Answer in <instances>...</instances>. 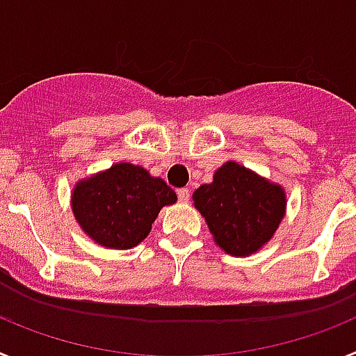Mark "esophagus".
<instances>
[{
    "label": "esophagus",
    "instance_id": "1",
    "mask_svg": "<svg viewBox=\"0 0 356 356\" xmlns=\"http://www.w3.org/2000/svg\"><path fill=\"white\" fill-rule=\"evenodd\" d=\"M178 200H180L181 203H187V201L191 200V191H188V188H178Z\"/></svg>",
    "mask_w": 356,
    "mask_h": 356
}]
</instances>
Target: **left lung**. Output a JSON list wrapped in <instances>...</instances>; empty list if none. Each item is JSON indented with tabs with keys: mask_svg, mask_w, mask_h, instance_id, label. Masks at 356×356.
Segmentation results:
<instances>
[{
	"mask_svg": "<svg viewBox=\"0 0 356 356\" xmlns=\"http://www.w3.org/2000/svg\"><path fill=\"white\" fill-rule=\"evenodd\" d=\"M193 197L217 244L235 257L260 250L285 212L284 188L235 162L217 169L212 184L201 185Z\"/></svg>",
	"mask_w": 356,
	"mask_h": 356,
	"instance_id": "1",
	"label": "left lung"
}]
</instances>
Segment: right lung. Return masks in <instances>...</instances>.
<instances>
[{"label":"right lung","instance_id":"1","mask_svg":"<svg viewBox=\"0 0 356 356\" xmlns=\"http://www.w3.org/2000/svg\"><path fill=\"white\" fill-rule=\"evenodd\" d=\"M175 201V191L165 181L122 162L81 180L72 191V212L97 244L130 250L149 235L160 209Z\"/></svg>","mask_w":356,"mask_h":356}]
</instances>
